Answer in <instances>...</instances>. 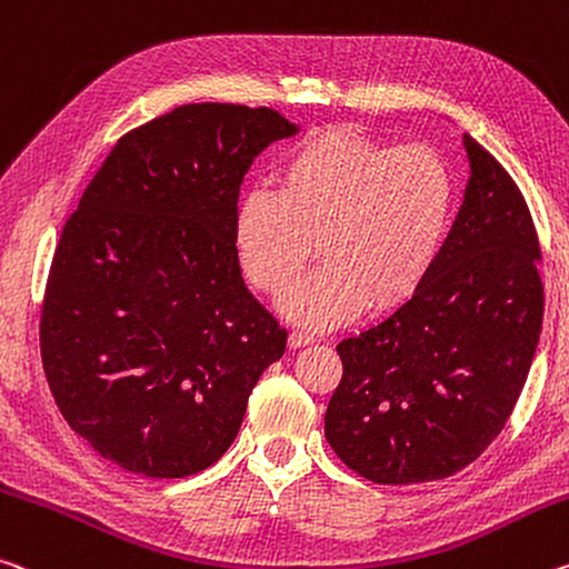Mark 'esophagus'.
I'll list each match as a JSON object with an SVG mask.
<instances>
[{
  "label": "esophagus",
  "mask_w": 569,
  "mask_h": 569,
  "mask_svg": "<svg viewBox=\"0 0 569 569\" xmlns=\"http://www.w3.org/2000/svg\"><path fill=\"white\" fill-rule=\"evenodd\" d=\"M313 345V333L309 331H291L288 333V347L291 349H301V347H309Z\"/></svg>",
  "instance_id": "34e87169"
}]
</instances>
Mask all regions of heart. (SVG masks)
Listing matches in <instances>:
<instances>
[{"instance_id": "b5f03b06", "label": "heart", "mask_w": 569, "mask_h": 569, "mask_svg": "<svg viewBox=\"0 0 569 569\" xmlns=\"http://www.w3.org/2000/svg\"><path fill=\"white\" fill-rule=\"evenodd\" d=\"M456 210V177L428 143L392 149L333 126L306 137L273 171V192L242 194L232 242L256 291L281 296L283 313L311 329L355 319L367 301L392 309L436 266Z\"/></svg>"}]
</instances>
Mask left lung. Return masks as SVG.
<instances>
[{"label":"left lung","instance_id":"1","mask_svg":"<svg viewBox=\"0 0 569 569\" xmlns=\"http://www.w3.org/2000/svg\"><path fill=\"white\" fill-rule=\"evenodd\" d=\"M463 204L426 281L375 327L341 339L345 375L323 432L375 483L448 479L507 426L539 345L545 288L529 207L463 133Z\"/></svg>","mask_w":569,"mask_h":569}]
</instances>
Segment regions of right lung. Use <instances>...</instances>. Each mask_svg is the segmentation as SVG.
Masks as SVG:
<instances>
[{
  "label": "right lung",
  "instance_id": "right-lung-1",
  "mask_svg": "<svg viewBox=\"0 0 569 569\" xmlns=\"http://www.w3.org/2000/svg\"><path fill=\"white\" fill-rule=\"evenodd\" d=\"M293 133L273 108L179 106L90 179L52 258L40 351L62 418L106 461L149 479L204 471L283 357L232 222L252 159Z\"/></svg>",
  "mask_w": 569,
  "mask_h": 569
}]
</instances>
